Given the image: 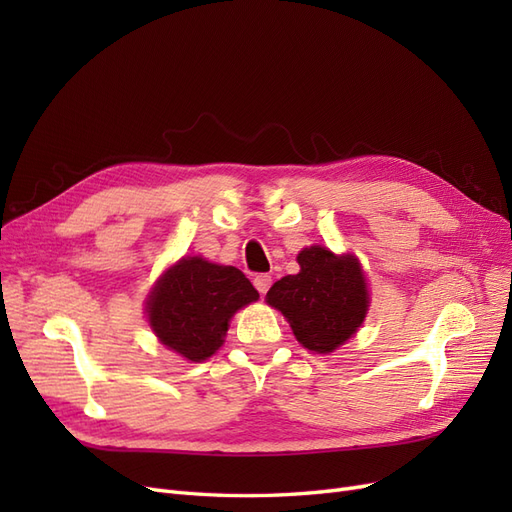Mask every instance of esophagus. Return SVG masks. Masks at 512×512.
<instances>
[{
	"mask_svg": "<svg viewBox=\"0 0 512 512\" xmlns=\"http://www.w3.org/2000/svg\"><path fill=\"white\" fill-rule=\"evenodd\" d=\"M271 282H273L271 275H256L254 277V286L260 294H267V290L271 288Z\"/></svg>",
	"mask_w": 512,
	"mask_h": 512,
	"instance_id": "obj_1",
	"label": "esophagus"
}]
</instances>
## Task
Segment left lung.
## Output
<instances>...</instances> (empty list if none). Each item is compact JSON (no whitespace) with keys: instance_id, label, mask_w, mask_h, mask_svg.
<instances>
[{"instance_id":"8db88e82","label":"left lung","mask_w":512,"mask_h":512,"mask_svg":"<svg viewBox=\"0 0 512 512\" xmlns=\"http://www.w3.org/2000/svg\"><path fill=\"white\" fill-rule=\"evenodd\" d=\"M297 262L301 271L277 280L267 303L280 309L303 348L329 354L359 331L369 309L361 262L322 245L305 247Z\"/></svg>"}]
</instances>
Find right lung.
Masks as SVG:
<instances>
[{
    "instance_id": "right-lung-1",
    "label": "right lung",
    "mask_w": 512,
    "mask_h": 512,
    "mask_svg": "<svg viewBox=\"0 0 512 512\" xmlns=\"http://www.w3.org/2000/svg\"><path fill=\"white\" fill-rule=\"evenodd\" d=\"M254 301L258 290L237 267L185 256L151 288L147 320L160 344L200 363L220 350L237 309Z\"/></svg>"
}]
</instances>
